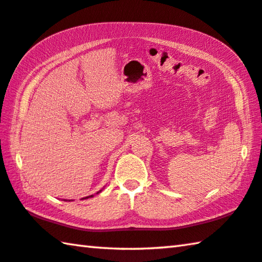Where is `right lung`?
<instances>
[{"label": "right lung", "instance_id": "1", "mask_svg": "<svg viewBox=\"0 0 262 262\" xmlns=\"http://www.w3.org/2000/svg\"><path fill=\"white\" fill-rule=\"evenodd\" d=\"M91 196H92V195H91ZM85 199H88V198H85Z\"/></svg>", "mask_w": 262, "mask_h": 262}]
</instances>
